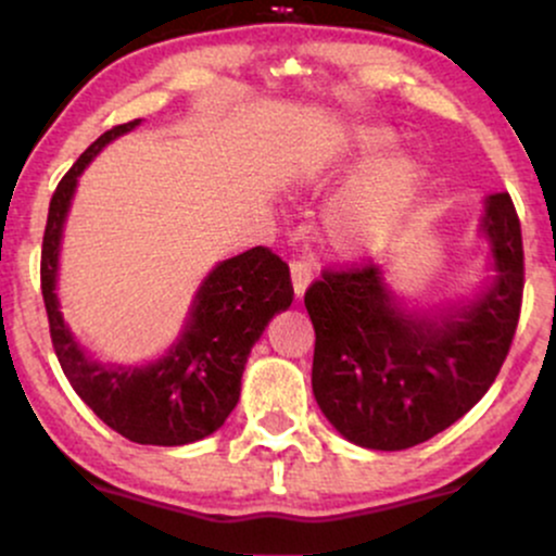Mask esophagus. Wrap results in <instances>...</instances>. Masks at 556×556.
Here are the masks:
<instances>
[{
	"label": "esophagus",
	"mask_w": 556,
	"mask_h": 556,
	"mask_svg": "<svg viewBox=\"0 0 556 556\" xmlns=\"http://www.w3.org/2000/svg\"><path fill=\"white\" fill-rule=\"evenodd\" d=\"M290 271H292V287H295V295L303 298L305 287H308L311 279H314V269H311L308 261L298 258L290 264Z\"/></svg>",
	"instance_id": "obj_1"
}]
</instances>
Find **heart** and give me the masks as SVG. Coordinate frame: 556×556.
<instances>
[{"instance_id": "b5f03b06", "label": "heart", "mask_w": 556, "mask_h": 556, "mask_svg": "<svg viewBox=\"0 0 556 556\" xmlns=\"http://www.w3.org/2000/svg\"><path fill=\"white\" fill-rule=\"evenodd\" d=\"M394 136L384 127H355L342 140L337 156L318 164L311 180L324 182L348 162H366L392 149ZM424 185V172L407 154H389L363 169L355 180L327 203L321 214V238L344 256L376 251L402 229Z\"/></svg>"}]
</instances>
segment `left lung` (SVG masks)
<instances>
[{
    "mask_svg": "<svg viewBox=\"0 0 556 556\" xmlns=\"http://www.w3.org/2000/svg\"><path fill=\"white\" fill-rule=\"evenodd\" d=\"M496 282L439 318L405 314L368 261L324 269L305 290L316 329L314 394L329 424L368 450H407L463 418L494 384L520 321V219L509 193L483 212Z\"/></svg>",
    "mask_w": 556,
    "mask_h": 556,
    "instance_id": "8db88e82",
    "label": "left lung"
}]
</instances>
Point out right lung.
<instances>
[{"label": "right lung", "mask_w": 556, "mask_h": 556, "mask_svg": "<svg viewBox=\"0 0 556 556\" xmlns=\"http://www.w3.org/2000/svg\"><path fill=\"white\" fill-rule=\"evenodd\" d=\"M138 123L114 125L96 138L56 185L43 229L41 295L56 361L80 400L130 442L177 446L198 442L225 424L238 405L248 353L269 318L290 308L295 290L290 266L269 248L256 245L208 274L182 340L154 366H99L83 353L62 321L54 295L62 225L86 164Z\"/></svg>", "instance_id": "1"}]
</instances>
